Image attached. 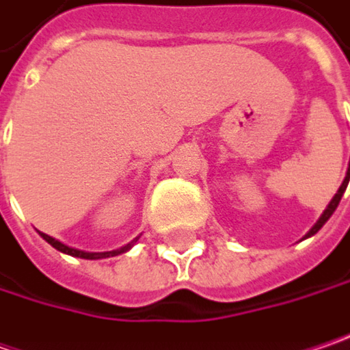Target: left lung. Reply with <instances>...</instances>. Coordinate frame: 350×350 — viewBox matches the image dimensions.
Returning a JSON list of instances; mask_svg holds the SVG:
<instances>
[{"instance_id": "1", "label": "left lung", "mask_w": 350, "mask_h": 350, "mask_svg": "<svg viewBox=\"0 0 350 350\" xmlns=\"http://www.w3.org/2000/svg\"><path fill=\"white\" fill-rule=\"evenodd\" d=\"M349 180H350V160H349V168H347V176H345V180H342L341 188H339V190H337V193L333 196V200L329 202V205H327V209H325V211H323V213H321V217H319V221H317V223L313 225L312 229H310V233H308V235H306V237L315 235V233H317V231H319V229H321V227L325 225L327 219H329V217L333 215V211L337 209V205H339V202H341L342 193H345V190H347V186H349Z\"/></svg>"}]
</instances>
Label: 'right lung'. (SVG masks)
Here are the masks:
<instances>
[{
	"mask_svg": "<svg viewBox=\"0 0 350 350\" xmlns=\"http://www.w3.org/2000/svg\"><path fill=\"white\" fill-rule=\"evenodd\" d=\"M38 235L42 237L49 245H53L56 251L64 252V254H70V256H78V258H88V260H98V258H109V256H117V254H121V252H127L137 243V239L135 241H131L129 245H125V247H121V249H115V251H107V252H85V251H78V249H72L68 245H64V243H60V241H56L51 235H44V233H40L38 231Z\"/></svg>",
	"mask_w": 350,
	"mask_h": 350,
	"instance_id": "right-lung-1",
	"label": "right lung"
}]
</instances>
